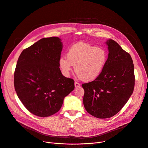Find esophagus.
I'll list each match as a JSON object with an SVG mask.
<instances>
[{
  "mask_svg": "<svg viewBox=\"0 0 148 148\" xmlns=\"http://www.w3.org/2000/svg\"><path fill=\"white\" fill-rule=\"evenodd\" d=\"M74 86H75V88H78V87H80V84L78 83V82H75Z\"/></svg>",
  "mask_w": 148,
  "mask_h": 148,
  "instance_id": "obj_1",
  "label": "esophagus"
}]
</instances>
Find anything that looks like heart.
Here are the masks:
<instances>
[{
	"mask_svg": "<svg viewBox=\"0 0 148 148\" xmlns=\"http://www.w3.org/2000/svg\"><path fill=\"white\" fill-rule=\"evenodd\" d=\"M108 61L107 51L101 47L85 43L72 46L66 56H61L59 66L64 75L69 77L73 66L75 71L84 81L96 79L103 71Z\"/></svg>",
	"mask_w": 148,
	"mask_h": 148,
	"instance_id": "b5f03b06",
	"label": "heart"
}]
</instances>
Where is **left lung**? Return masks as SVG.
I'll list each match as a JSON object with an SVG mask.
<instances>
[{
  "label": "left lung",
  "mask_w": 148,
  "mask_h": 148,
  "mask_svg": "<svg viewBox=\"0 0 148 148\" xmlns=\"http://www.w3.org/2000/svg\"><path fill=\"white\" fill-rule=\"evenodd\" d=\"M108 57L101 75L82 85L86 111L101 119L116 114L127 102L135 86L134 66L129 53L112 39L106 41Z\"/></svg>",
  "instance_id": "left-lung-1"
}]
</instances>
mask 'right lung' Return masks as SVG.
Returning a JSON list of instances; mask_svg holds the SVG:
<instances>
[{
	"instance_id": "right-lung-1",
	"label": "right lung",
	"mask_w": 148,
	"mask_h": 148,
	"mask_svg": "<svg viewBox=\"0 0 148 148\" xmlns=\"http://www.w3.org/2000/svg\"><path fill=\"white\" fill-rule=\"evenodd\" d=\"M62 49L60 38H43L25 49L17 60L15 91L26 108L36 116L57 112L74 89V80L63 76L59 68Z\"/></svg>"
}]
</instances>
